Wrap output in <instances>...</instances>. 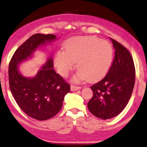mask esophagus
<instances>
[{
	"label": "esophagus",
	"mask_w": 147,
	"mask_h": 147,
	"mask_svg": "<svg viewBox=\"0 0 147 147\" xmlns=\"http://www.w3.org/2000/svg\"><path fill=\"white\" fill-rule=\"evenodd\" d=\"M81 88V87L80 86H73V85H71L70 86V90L72 91H77V90H79Z\"/></svg>",
	"instance_id": "esophagus-1"
}]
</instances>
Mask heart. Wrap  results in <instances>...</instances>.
<instances>
[{
  "label": "heart",
  "mask_w": 147,
  "mask_h": 147,
  "mask_svg": "<svg viewBox=\"0 0 147 147\" xmlns=\"http://www.w3.org/2000/svg\"><path fill=\"white\" fill-rule=\"evenodd\" d=\"M113 58L114 49L109 42L95 36L78 37L66 43L65 51L56 53L54 65L61 76L65 77L77 63L79 70L72 82H80L87 78L95 81L107 74Z\"/></svg>",
  "instance_id": "b5f03b06"
}]
</instances>
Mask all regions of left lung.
Wrapping results in <instances>:
<instances>
[{
  "label": "left lung",
  "mask_w": 147,
  "mask_h": 147,
  "mask_svg": "<svg viewBox=\"0 0 147 147\" xmlns=\"http://www.w3.org/2000/svg\"><path fill=\"white\" fill-rule=\"evenodd\" d=\"M115 56L106 76L91 86L93 97L88 101V110L102 119L119 115L128 104L135 80V70L131 54L118 42L110 38Z\"/></svg>",
  "instance_id": "obj_1"
}]
</instances>
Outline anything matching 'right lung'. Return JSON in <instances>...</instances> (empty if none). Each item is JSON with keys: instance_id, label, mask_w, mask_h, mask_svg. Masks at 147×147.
Returning a JSON list of instances; mask_svg holds the SVG:
<instances>
[{"instance_id": "1", "label": "right lung", "mask_w": 147, "mask_h": 147, "mask_svg": "<svg viewBox=\"0 0 147 147\" xmlns=\"http://www.w3.org/2000/svg\"><path fill=\"white\" fill-rule=\"evenodd\" d=\"M56 39L53 34L33 35L16 50L9 65V84L12 96L23 112L36 120H47L58 114L64 97L70 91V85L53 69L51 54L34 77L22 75L19 65Z\"/></svg>"}]
</instances>
